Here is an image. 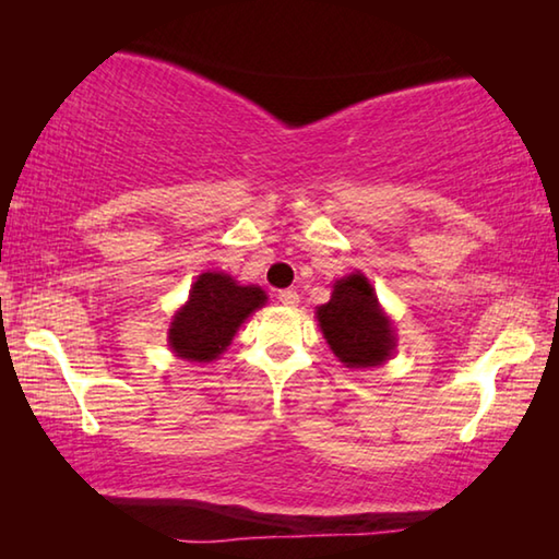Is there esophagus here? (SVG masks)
Instances as JSON below:
<instances>
[{
	"label": "esophagus",
	"instance_id": "esophagus-1",
	"mask_svg": "<svg viewBox=\"0 0 559 559\" xmlns=\"http://www.w3.org/2000/svg\"><path fill=\"white\" fill-rule=\"evenodd\" d=\"M278 300L283 302V306H298V293L293 290V288L278 290Z\"/></svg>",
	"mask_w": 559,
	"mask_h": 559
}]
</instances>
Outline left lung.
<instances>
[{
	"mask_svg": "<svg viewBox=\"0 0 559 559\" xmlns=\"http://www.w3.org/2000/svg\"><path fill=\"white\" fill-rule=\"evenodd\" d=\"M330 349L345 367H377L396 347L394 328L384 313L372 283L355 271L335 281L333 296L316 310Z\"/></svg>",
	"mask_w": 559,
	"mask_h": 559,
	"instance_id": "8db88e82",
	"label": "left lung"
}]
</instances>
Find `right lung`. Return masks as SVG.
<instances>
[{"mask_svg":"<svg viewBox=\"0 0 559 559\" xmlns=\"http://www.w3.org/2000/svg\"><path fill=\"white\" fill-rule=\"evenodd\" d=\"M261 306H266V293L259 286H239L229 273L206 271L197 276L189 300L169 323L167 343L189 362H212Z\"/></svg>","mask_w":559,"mask_h":559,"instance_id":"obj_1","label":"right lung"}]
</instances>
